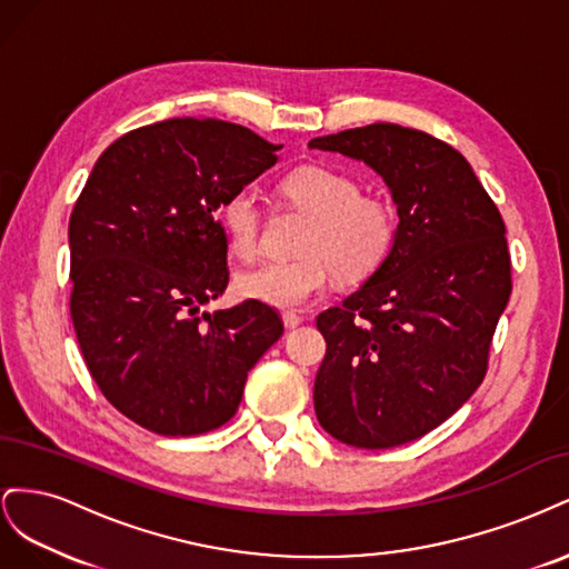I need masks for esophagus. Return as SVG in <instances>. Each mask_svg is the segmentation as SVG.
<instances>
[{"instance_id":"1","label":"esophagus","mask_w":569,"mask_h":569,"mask_svg":"<svg viewBox=\"0 0 569 569\" xmlns=\"http://www.w3.org/2000/svg\"><path fill=\"white\" fill-rule=\"evenodd\" d=\"M282 320H284V327H287V330H295V327H299V325L303 322V318H301V316H297V313H284V316H282Z\"/></svg>"}]
</instances>
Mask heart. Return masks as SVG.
Masks as SVG:
<instances>
[{
  "mask_svg": "<svg viewBox=\"0 0 569 569\" xmlns=\"http://www.w3.org/2000/svg\"><path fill=\"white\" fill-rule=\"evenodd\" d=\"M282 197L308 216L297 258L268 261L237 278L239 295L282 311L306 306L330 282H358L382 266L396 237L391 206L360 194V184L325 166L291 170L280 182ZM220 228L239 258H251L261 237V206L253 189L239 187L220 201Z\"/></svg>",
  "mask_w": 569,
  "mask_h": 569,
  "instance_id": "obj_1",
  "label": "heart"
}]
</instances>
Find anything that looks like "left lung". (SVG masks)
<instances>
[{
  "instance_id": "8db88e82",
  "label": "left lung",
  "mask_w": 569,
  "mask_h": 569,
  "mask_svg": "<svg viewBox=\"0 0 569 569\" xmlns=\"http://www.w3.org/2000/svg\"><path fill=\"white\" fill-rule=\"evenodd\" d=\"M308 147L366 161L399 211L385 263L316 320L325 432L391 449L449 420L485 380L512 291L506 222L462 153L429 132L372 123Z\"/></svg>"
}]
</instances>
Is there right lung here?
<instances>
[{
    "label": "right lung",
    "mask_w": 569,
    "mask_h": 569,
    "mask_svg": "<svg viewBox=\"0 0 569 569\" xmlns=\"http://www.w3.org/2000/svg\"><path fill=\"white\" fill-rule=\"evenodd\" d=\"M244 126L170 118L116 140L68 222L71 318L92 380L161 437L226 425L249 370L284 332L272 306L199 313L228 287L220 201L278 163Z\"/></svg>",
    "instance_id": "add662e5"
}]
</instances>
